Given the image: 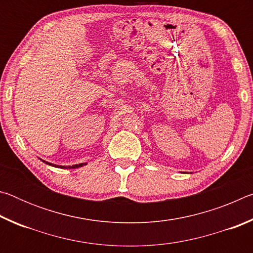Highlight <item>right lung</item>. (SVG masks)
<instances>
[{
	"instance_id": "1",
	"label": "right lung",
	"mask_w": 253,
	"mask_h": 253,
	"mask_svg": "<svg viewBox=\"0 0 253 253\" xmlns=\"http://www.w3.org/2000/svg\"><path fill=\"white\" fill-rule=\"evenodd\" d=\"M44 163H46L45 161H43ZM46 164H49V165H51V166H54V168H61V169H65V166H55V165H53V164H51V163H46ZM83 165H84V163H83V164H77V165H72V166H69V169H77V168H79V166H83ZM66 168H67V166H66Z\"/></svg>"
}]
</instances>
